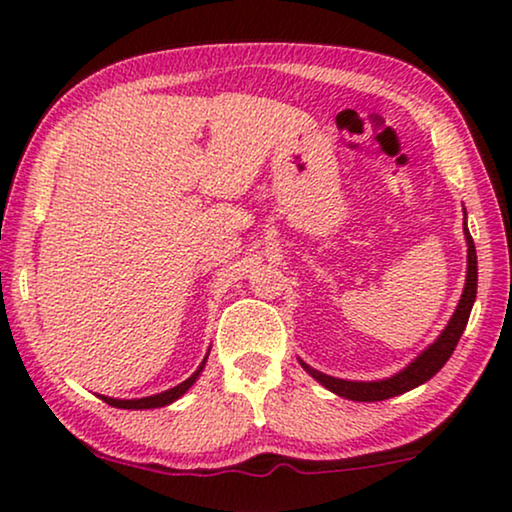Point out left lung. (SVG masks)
Instances as JSON below:
<instances>
[{"label": "left lung", "instance_id": "left-lung-1", "mask_svg": "<svg viewBox=\"0 0 512 512\" xmlns=\"http://www.w3.org/2000/svg\"><path fill=\"white\" fill-rule=\"evenodd\" d=\"M464 235L468 244V268H466V286H464V293H461L457 310H454L450 324L445 326V331L438 335V340L426 347L408 368H403L401 373L387 377V380L349 382V380H340V377L319 373V370L310 368L303 361H300V366H303L319 384H324L328 391H333V394H338L342 398H349V401H361V403L384 401V398L405 394V391L429 382L431 377L445 366L447 359H450L454 352V347H457L461 333H464V328L468 324V317H471L475 293H478V256H475V244H473L471 233H468L466 223H464Z\"/></svg>", "mask_w": 512, "mask_h": 512}]
</instances>
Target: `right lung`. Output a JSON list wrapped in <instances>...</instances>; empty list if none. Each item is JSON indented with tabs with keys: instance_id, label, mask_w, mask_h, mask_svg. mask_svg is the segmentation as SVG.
Listing matches in <instances>:
<instances>
[{
	"instance_id": "obj_1",
	"label": "right lung",
	"mask_w": 512,
	"mask_h": 512,
	"mask_svg": "<svg viewBox=\"0 0 512 512\" xmlns=\"http://www.w3.org/2000/svg\"><path fill=\"white\" fill-rule=\"evenodd\" d=\"M205 363H207V356L205 359H202V363H200V368L195 370V373L188 377L186 382H181V384H177V387H172V389H167V391H160V394H153V396H146V398H132V401H121V398H109V396H100L104 403H109L111 408H123V410H149V408H163V405H170V403H174L177 401V398H181L186 394L188 389L193 387V382L198 380L200 377V373H202V368H205Z\"/></svg>"
}]
</instances>
